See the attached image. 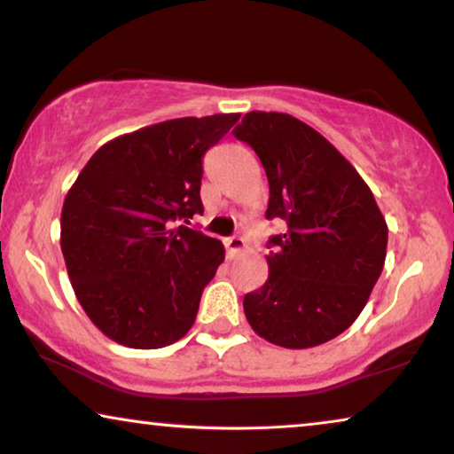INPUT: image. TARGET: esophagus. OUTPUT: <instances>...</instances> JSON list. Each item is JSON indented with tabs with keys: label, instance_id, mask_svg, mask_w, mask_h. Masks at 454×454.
Instances as JSON below:
<instances>
[{
	"label": "esophagus",
	"instance_id": "esophagus-1",
	"mask_svg": "<svg viewBox=\"0 0 454 454\" xmlns=\"http://www.w3.org/2000/svg\"><path fill=\"white\" fill-rule=\"evenodd\" d=\"M224 245H226V253L230 259H234V256H239L240 253H245L247 250V242L242 236H230V239L224 240Z\"/></svg>",
	"mask_w": 454,
	"mask_h": 454
}]
</instances>
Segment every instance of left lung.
I'll list each match as a JSON object with an SVG mask.
<instances>
[{"mask_svg":"<svg viewBox=\"0 0 454 454\" xmlns=\"http://www.w3.org/2000/svg\"><path fill=\"white\" fill-rule=\"evenodd\" d=\"M265 167L269 279L245 295V314L265 340L309 348L342 334L363 312L383 270L387 224L356 168L289 114L250 112L232 130Z\"/></svg>","mask_w":454,"mask_h":454,"instance_id":"obj_1","label":"left lung"}]
</instances>
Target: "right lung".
<instances>
[{
	"instance_id": "right-lung-1",
	"label": "right lung",
	"mask_w": 454,
	"mask_h": 454,
	"mask_svg": "<svg viewBox=\"0 0 454 454\" xmlns=\"http://www.w3.org/2000/svg\"><path fill=\"white\" fill-rule=\"evenodd\" d=\"M239 114L140 128L93 154L67 193L60 248L75 295L107 338L160 348L193 326L224 247L173 222L204 212V154Z\"/></svg>"
}]
</instances>
